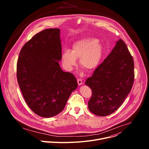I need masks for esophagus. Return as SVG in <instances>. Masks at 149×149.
<instances>
[{
    "label": "esophagus",
    "mask_w": 149,
    "mask_h": 149,
    "mask_svg": "<svg viewBox=\"0 0 149 149\" xmlns=\"http://www.w3.org/2000/svg\"><path fill=\"white\" fill-rule=\"evenodd\" d=\"M77 82L79 86H81V85L82 84V81L81 79H77Z\"/></svg>",
    "instance_id": "obj_1"
}]
</instances>
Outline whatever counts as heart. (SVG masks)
<instances>
[{"label": "heart", "instance_id": "heart-1", "mask_svg": "<svg viewBox=\"0 0 149 149\" xmlns=\"http://www.w3.org/2000/svg\"><path fill=\"white\" fill-rule=\"evenodd\" d=\"M103 54V47L95 38H87L79 39L72 45L71 52L65 50L62 52L63 65L67 70H72L77 65V59L79 65L90 71L99 65Z\"/></svg>", "mask_w": 149, "mask_h": 149}]
</instances>
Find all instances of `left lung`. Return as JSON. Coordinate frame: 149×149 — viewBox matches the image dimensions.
Returning a JSON list of instances; mask_svg holds the SVG:
<instances>
[{"label":"left lung","mask_w":149,"mask_h":149,"mask_svg":"<svg viewBox=\"0 0 149 149\" xmlns=\"http://www.w3.org/2000/svg\"><path fill=\"white\" fill-rule=\"evenodd\" d=\"M134 61L122 39L88 78L86 85L92 90L88 109L93 114L107 116L123 104L133 87Z\"/></svg>","instance_id":"8db88e82"}]
</instances>
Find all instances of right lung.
<instances>
[{"instance_id": "add662e5", "label": "right lung", "mask_w": 149, "mask_h": 149, "mask_svg": "<svg viewBox=\"0 0 149 149\" xmlns=\"http://www.w3.org/2000/svg\"><path fill=\"white\" fill-rule=\"evenodd\" d=\"M60 29H47L34 35L21 49L17 79L29 107L37 115L50 118L64 109L78 87L75 77L63 72Z\"/></svg>"}]
</instances>
